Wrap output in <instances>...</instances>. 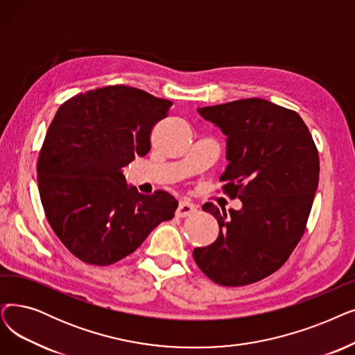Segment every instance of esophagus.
<instances>
[{
	"label": "esophagus",
	"mask_w": 355,
	"mask_h": 355,
	"mask_svg": "<svg viewBox=\"0 0 355 355\" xmlns=\"http://www.w3.org/2000/svg\"><path fill=\"white\" fill-rule=\"evenodd\" d=\"M193 213H196V206L190 202H186V200H181L175 210V214L178 218H187V216H191Z\"/></svg>",
	"instance_id": "34e87169"
}]
</instances>
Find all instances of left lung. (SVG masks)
Here are the masks:
<instances>
[{"instance_id": "1", "label": "left lung", "mask_w": 355, "mask_h": 355, "mask_svg": "<svg viewBox=\"0 0 355 355\" xmlns=\"http://www.w3.org/2000/svg\"><path fill=\"white\" fill-rule=\"evenodd\" d=\"M197 113L226 136L227 165L220 181L239 210H203L219 223V236L193 257L210 280L245 286L279 270L300 241L319 182L312 135L293 110L263 98L198 107Z\"/></svg>"}]
</instances>
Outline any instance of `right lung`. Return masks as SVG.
Here are the masks:
<instances>
[{"label": "right lung", "instance_id": "right-lung-1", "mask_svg": "<svg viewBox=\"0 0 355 355\" xmlns=\"http://www.w3.org/2000/svg\"><path fill=\"white\" fill-rule=\"evenodd\" d=\"M171 105L114 85L58 109L37 161L39 193L55 235L84 263L114 264L174 218L178 202L171 194H141L123 175V166L149 152L152 128Z\"/></svg>", "mask_w": 355, "mask_h": 355}]
</instances>
